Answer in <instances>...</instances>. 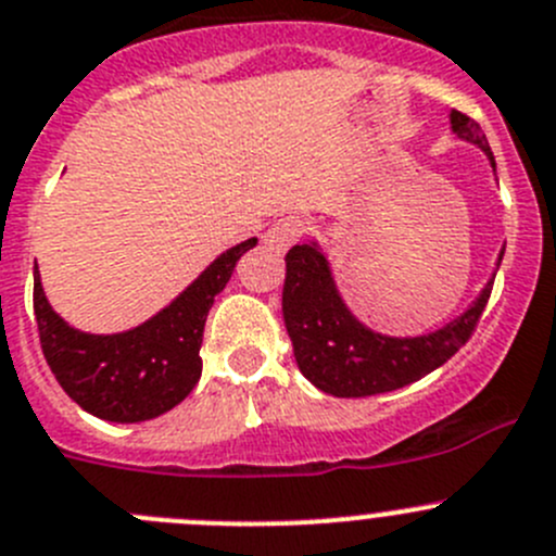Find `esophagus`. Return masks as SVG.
<instances>
[{
	"instance_id": "34e87169",
	"label": "esophagus",
	"mask_w": 556,
	"mask_h": 556,
	"mask_svg": "<svg viewBox=\"0 0 556 556\" xmlns=\"http://www.w3.org/2000/svg\"><path fill=\"white\" fill-rule=\"evenodd\" d=\"M305 220L298 215H287V218L275 220L267 231H264V245L275 253H283L303 237Z\"/></svg>"
}]
</instances>
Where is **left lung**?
Returning a JSON list of instances; mask_svg holds the SVG:
<instances>
[{
  "label": "left lung",
  "mask_w": 556,
  "mask_h": 556,
  "mask_svg": "<svg viewBox=\"0 0 556 556\" xmlns=\"http://www.w3.org/2000/svg\"><path fill=\"white\" fill-rule=\"evenodd\" d=\"M451 128L458 139L478 144L496 168L485 134L472 116L453 109ZM489 294L491 281L458 319L428 336H382L354 319L338 294L327 256L316 242H305L287 253L283 321L300 371L311 384L336 399H366L417 382L451 361L478 327Z\"/></svg>",
  "instance_id": "1"
}]
</instances>
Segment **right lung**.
Returning <instances> with one entry per match:
<instances>
[{
  "instance_id": "1",
  "label": "right lung",
  "mask_w": 556,
  "mask_h": 556,
  "mask_svg": "<svg viewBox=\"0 0 556 556\" xmlns=\"http://www.w3.org/2000/svg\"><path fill=\"white\" fill-rule=\"evenodd\" d=\"M256 237L220 253L172 305L134 330L92 336L49 305L35 269V319L46 363L81 409L100 420L141 422L174 409L202 377L204 321L235 264Z\"/></svg>"
}]
</instances>
